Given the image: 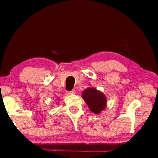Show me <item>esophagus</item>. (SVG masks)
Instances as JSON below:
<instances>
[{"label": "esophagus", "mask_w": 158, "mask_h": 158, "mask_svg": "<svg viewBox=\"0 0 158 158\" xmlns=\"http://www.w3.org/2000/svg\"><path fill=\"white\" fill-rule=\"evenodd\" d=\"M75 93H76L75 90H71V91H68V92H67V93H68V95H73V94H75Z\"/></svg>", "instance_id": "obj_1"}]
</instances>
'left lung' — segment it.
<instances>
[{"label":"left lung","instance_id":"left-lung-1","mask_svg":"<svg viewBox=\"0 0 158 158\" xmlns=\"http://www.w3.org/2000/svg\"><path fill=\"white\" fill-rule=\"evenodd\" d=\"M81 98L84 99L90 111L95 114H100L106 107L107 99L100 90L93 87H89L82 92Z\"/></svg>","mask_w":158,"mask_h":158}]
</instances>
